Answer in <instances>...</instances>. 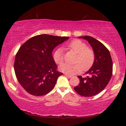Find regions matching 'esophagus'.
<instances>
[{
	"label": "esophagus",
	"mask_w": 126,
	"mask_h": 126,
	"mask_svg": "<svg viewBox=\"0 0 126 126\" xmlns=\"http://www.w3.org/2000/svg\"><path fill=\"white\" fill-rule=\"evenodd\" d=\"M65 76H66V77H67V78H71V77H72L71 75H70L67 74H65Z\"/></svg>",
	"instance_id": "34e87169"
}]
</instances>
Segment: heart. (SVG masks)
I'll return each mask as SVG.
<instances>
[{"mask_svg":"<svg viewBox=\"0 0 126 126\" xmlns=\"http://www.w3.org/2000/svg\"><path fill=\"white\" fill-rule=\"evenodd\" d=\"M67 48L78 54L76 64L65 63L60 65L59 69L67 74L72 75L80 72L81 68L86 70L92 66L94 61V54L92 50L88 47L86 44L80 40H74L67 45ZM54 60L57 64H61L64 61V55L62 48H58L54 54Z\"/></svg>","mask_w":126,"mask_h":126,"instance_id":"obj_1","label":"heart"}]
</instances>
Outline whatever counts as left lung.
I'll use <instances>...</instances> for the list:
<instances>
[{"instance_id": "left-lung-1", "label": "left lung", "mask_w": 126, "mask_h": 126, "mask_svg": "<svg viewBox=\"0 0 126 126\" xmlns=\"http://www.w3.org/2000/svg\"><path fill=\"white\" fill-rule=\"evenodd\" d=\"M88 41L94 54L93 65L86 74L88 76L80 79V83L74 90L80 95L91 97L98 94L106 87L112 75L113 64L109 50L97 40L90 36H80Z\"/></svg>"}]
</instances>
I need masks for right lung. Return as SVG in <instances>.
<instances>
[{"label":"right lung","mask_w":126,"mask_h":126,"mask_svg":"<svg viewBox=\"0 0 126 126\" xmlns=\"http://www.w3.org/2000/svg\"><path fill=\"white\" fill-rule=\"evenodd\" d=\"M69 38L41 34L28 40L20 46L15 56L14 71L20 84L29 94L44 96L55 87L63 73L57 71L52 50Z\"/></svg>","instance_id":"obj_1"}]
</instances>
